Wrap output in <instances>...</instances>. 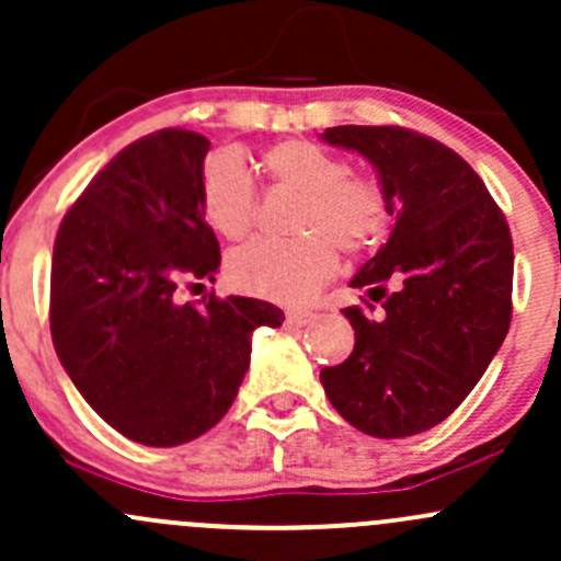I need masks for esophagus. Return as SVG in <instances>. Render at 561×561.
<instances>
[{
	"label": "esophagus",
	"mask_w": 561,
	"mask_h": 561,
	"mask_svg": "<svg viewBox=\"0 0 561 561\" xmlns=\"http://www.w3.org/2000/svg\"><path fill=\"white\" fill-rule=\"evenodd\" d=\"M310 321H312V312H307V310H288L286 312V323H291V327H307Z\"/></svg>",
	"instance_id": "esophagus-1"
}]
</instances>
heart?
<instances>
[{
  "mask_svg": "<svg viewBox=\"0 0 561 561\" xmlns=\"http://www.w3.org/2000/svg\"><path fill=\"white\" fill-rule=\"evenodd\" d=\"M273 184L302 192L294 240L259 238L234 251L227 275L232 286L270 302H302L334 273L336 249L347 254L375 245L390 225L382 184L351 173L340 154L305 138H288L259 154ZM201 206L208 225L227 240L254 230L256 186L234 152L210 154L201 176ZM337 245L334 247L333 243Z\"/></svg>",
  "mask_w": 561,
  "mask_h": 561,
  "instance_id": "1",
  "label": "heart"
}]
</instances>
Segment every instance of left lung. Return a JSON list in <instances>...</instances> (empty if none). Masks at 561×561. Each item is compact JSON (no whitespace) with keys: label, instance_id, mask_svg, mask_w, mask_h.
<instances>
[{"label":"left lung","instance_id":"obj_1","mask_svg":"<svg viewBox=\"0 0 561 561\" xmlns=\"http://www.w3.org/2000/svg\"><path fill=\"white\" fill-rule=\"evenodd\" d=\"M321 138L371 162L396 216L351 280L382 305L342 310L355 347L321 371L323 390L358 431L414 436L466 401L508 334V225L479 173L433 138L396 125H336Z\"/></svg>","mask_w":561,"mask_h":561}]
</instances>
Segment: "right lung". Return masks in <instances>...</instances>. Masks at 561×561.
<instances>
[{
	"label": "right lung",
	"instance_id": "right-lung-1",
	"mask_svg": "<svg viewBox=\"0 0 561 561\" xmlns=\"http://www.w3.org/2000/svg\"><path fill=\"white\" fill-rule=\"evenodd\" d=\"M208 149L182 128L138 138L66 210L53 249L50 334L66 375L101 420L147 447L219 423L249 371L251 334L283 323L262 299L173 297L182 283H214L221 262L201 206Z\"/></svg>",
	"mask_w": 561,
	"mask_h": 561
}]
</instances>
